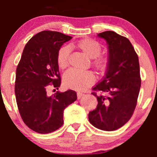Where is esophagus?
I'll use <instances>...</instances> for the list:
<instances>
[{"label":"esophagus","mask_w":157,"mask_h":157,"mask_svg":"<svg viewBox=\"0 0 157 157\" xmlns=\"http://www.w3.org/2000/svg\"><path fill=\"white\" fill-rule=\"evenodd\" d=\"M77 99H80L81 97H82L84 96V94H82L80 92H77Z\"/></svg>","instance_id":"obj_1"}]
</instances>
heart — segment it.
<instances>
[{
	"instance_id": "heart-1",
	"label": "heart",
	"mask_w": 157,
	"mask_h": 157,
	"mask_svg": "<svg viewBox=\"0 0 157 157\" xmlns=\"http://www.w3.org/2000/svg\"><path fill=\"white\" fill-rule=\"evenodd\" d=\"M75 48L83 53L88 58L93 59L91 65L99 73H104L107 70L109 60L106 56H100L101 46L95 40L85 38L77 41ZM69 48L66 46L60 48L57 55V63L60 69H65L69 61ZM95 77L91 71L80 72L71 69L64 74L63 83L66 88L75 91H82L94 83Z\"/></svg>"
}]
</instances>
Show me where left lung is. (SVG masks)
Segmentation results:
<instances>
[{
	"label": "left lung",
	"instance_id": "1",
	"mask_svg": "<svg viewBox=\"0 0 157 157\" xmlns=\"http://www.w3.org/2000/svg\"><path fill=\"white\" fill-rule=\"evenodd\" d=\"M108 45L109 65L105 76L93 90L102 94L97 97L96 109L90 111V123L97 128L111 131L130 120L136 105L141 79L138 56L126 37L113 31L97 34Z\"/></svg>",
	"mask_w": 157,
	"mask_h": 157
}]
</instances>
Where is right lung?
Segmentation results:
<instances>
[{
	"mask_svg": "<svg viewBox=\"0 0 157 157\" xmlns=\"http://www.w3.org/2000/svg\"><path fill=\"white\" fill-rule=\"evenodd\" d=\"M72 37L58 32L36 34L25 46L16 69L15 93L24 123L35 132L48 134L63 124L64 109L77 100L73 90L48 96V85L60 86L57 55L64 43Z\"/></svg>",
	"mask_w": 157,
	"mask_h": 157,
	"instance_id": "obj_1",
	"label": "right lung"
}]
</instances>
